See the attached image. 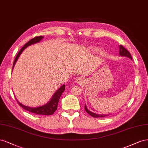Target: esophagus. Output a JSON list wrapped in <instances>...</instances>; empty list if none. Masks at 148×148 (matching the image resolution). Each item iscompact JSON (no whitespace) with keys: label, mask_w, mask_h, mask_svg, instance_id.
I'll use <instances>...</instances> for the list:
<instances>
[{"label":"esophagus","mask_w":148,"mask_h":148,"mask_svg":"<svg viewBox=\"0 0 148 148\" xmlns=\"http://www.w3.org/2000/svg\"><path fill=\"white\" fill-rule=\"evenodd\" d=\"M76 81H77V82L78 84L82 83L83 79H82V77H79L77 78V79H76Z\"/></svg>","instance_id":"obj_1"}]
</instances>
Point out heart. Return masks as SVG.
I'll return each instance as SVG.
<instances>
[{
	"label": "heart",
	"instance_id": "heart-1",
	"mask_svg": "<svg viewBox=\"0 0 148 148\" xmlns=\"http://www.w3.org/2000/svg\"><path fill=\"white\" fill-rule=\"evenodd\" d=\"M93 50H95V51H98V50L97 49H95V48H93Z\"/></svg>",
	"mask_w": 148,
	"mask_h": 148
}]
</instances>
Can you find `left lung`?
Segmentation results:
<instances>
[{
    "instance_id": "8db88e82",
    "label": "left lung",
    "mask_w": 148,
    "mask_h": 148,
    "mask_svg": "<svg viewBox=\"0 0 148 148\" xmlns=\"http://www.w3.org/2000/svg\"><path fill=\"white\" fill-rule=\"evenodd\" d=\"M119 55H120V56H125V57H128V58H130L131 60H132V56L130 53V52L128 51L127 49H125L124 47H123L122 45H119ZM85 111H86V112L89 114L90 116L93 117H106L107 116H108V114L106 115V114H95V113H93L92 112L90 111L89 109L87 108V106L85 105Z\"/></svg>"
}]
</instances>
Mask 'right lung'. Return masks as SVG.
<instances>
[{
	"instance_id": "right-lung-1",
	"label": "right lung",
	"mask_w": 148,
	"mask_h": 148,
	"mask_svg": "<svg viewBox=\"0 0 148 148\" xmlns=\"http://www.w3.org/2000/svg\"><path fill=\"white\" fill-rule=\"evenodd\" d=\"M44 37L42 36H37L34 38H33V39H32L29 42H27L26 44L22 47L21 49L20 50V51H19L18 53L17 54L16 58L15 59V61H14V62H13V69L14 68V66H15V63H16V61L18 60V58L20 57V55L22 53V52L25 50L28 46L39 42L42 39H44ZM64 90H65V85L63 84L54 93L53 96H52V97L51 98L50 101L48 103H47L45 104H44V105L36 107V108H31L29 106L23 105V104L19 102V101L16 98V99L17 102L18 103V104H20V106L27 111L38 114V115L50 116V115H52V114H53L55 112V111L56 110L57 107H58V103L59 102L60 98L61 97V95H62V93H63Z\"/></svg>"
}]
</instances>
